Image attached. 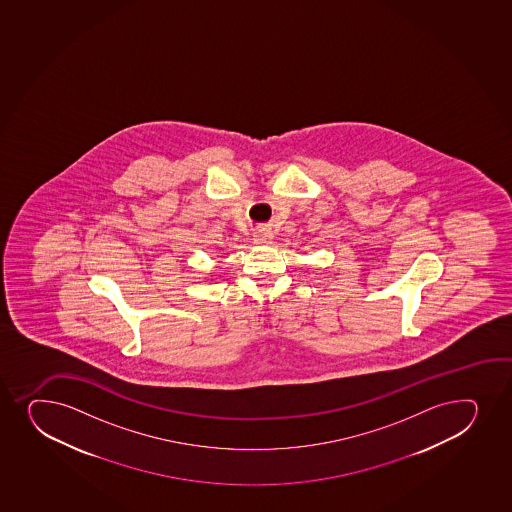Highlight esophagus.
Wrapping results in <instances>:
<instances>
[{
    "label": "esophagus",
    "mask_w": 512,
    "mask_h": 512,
    "mask_svg": "<svg viewBox=\"0 0 512 512\" xmlns=\"http://www.w3.org/2000/svg\"><path fill=\"white\" fill-rule=\"evenodd\" d=\"M274 240V235L267 230L255 231L253 233V242L257 243V245H270Z\"/></svg>",
    "instance_id": "1"
}]
</instances>
